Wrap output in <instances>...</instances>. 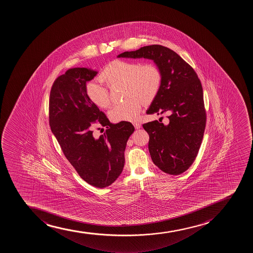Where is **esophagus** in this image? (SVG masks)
<instances>
[{"instance_id":"34e87169","label":"esophagus","mask_w":253,"mask_h":253,"mask_svg":"<svg viewBox=\"0 0 253 253\" xmlns=\"http://www.w3.org/2000/svg\"><path fill=\"white\" fill-rule=\"evenodd\" d=\"M133 125L136 129H138V128H140L141 127L140 123L137 122V121H134V122L133 123Z\"/></svg>"}]
</instances>
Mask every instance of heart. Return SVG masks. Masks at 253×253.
<instances>
[{"mask_svg": "<svg viewBox=\"0 0 253 253\" xmlns=\"http://www.w3.org/2000/svg\"><path fill=\"white\" fill-rule=\"evenodd\" d=\"M99 78L109 86L123 84L124 101L113 106L110 117L114 121H129L138 117L145 104L154 101L161 89L163 74L156 63L115 60L104 67ZM86 95L101 109L110 106L109 89L99 82L92 81L86 84Z\"/></svg>", "mask_w": 253, "mask_h": 253, "instance_id": "1", "label": "heart"}]
</instances>
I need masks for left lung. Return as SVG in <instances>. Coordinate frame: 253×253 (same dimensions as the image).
Returning <instances> with one entry per match:
<instances>
[{
  "label": "left lung",
  "instance_id": "left-lung-1",
  "mask_svg": "<svg viewBox=\"0 0 253 253\" xmlns=\"http://www.w3.org/2000/svg\"><path fill=\"white\" fill-rule=\"evenodd\" d=\"M118 57L147 58L161 69V89L147 114L169 115L165 125L155 120L143 127L149 133L152 160L159 169L171 175L185 172L198 155L206 127L203 86L198 75L177 53L160 44L125 51Z\"/></svg>",
  "mask_w": 253,
  "mask_h": 253
}]
</instances>
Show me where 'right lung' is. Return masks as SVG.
Masks as SVG:
<instances>
[{"instance_id":"obj_1","label":"right lung","mask_w":253,"mask_h":253,"mask_svg":"<svg viewBox=\"0 0 253 253\" xmlns=\"http://www.w3.org/2000/svg\"><path fill=\"white\" fill-rule=\"evenodd\" d=\"M96 71L73 68L56 78L50 89L49 120L52 133L76 172L90 185L104 188L117 179L125 166V150L134 127L130 122L111 124L86 95V84ZM107 128L94 138V125Z\"/></svg>"}]
</instances>
